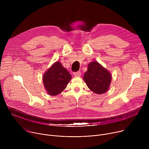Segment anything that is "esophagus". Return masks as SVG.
Segmentation results:
<instances>
[{
    "instance_id": "34e87169",
    "label": "esophagus",
    "mask_w": 149,
    "mask_h": 149,
    "mask_svg": "<svg viewBox=\"0 0 149 149\" xmlns=\"http://www.w3.org/2000/svg\"><path fill=\"white\" fill-rule=\"evenodd\" d=\"M74 75L75 77H80L81 76V72L80 71H77V72H74Z\"/></svg>"
}]
</instances>
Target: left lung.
<instances>
[{
    "label": "left lung",
    "mask_w": 149,
    "mask_h": 149,
    "mask_svg": "<svg viewBox=\"0 0 149 149\" xmlns=\"http://www.w3.org/2000/svg\"><path fill=\"white\" fill-rule=\"evenodd\" d=\"M83 79L93 92L101 94L108 90L111 76L108 70L97 62L93 61L88 64V70L85 72Z\"/></svg>",
    "instance_id": "1"
}]
</instances>
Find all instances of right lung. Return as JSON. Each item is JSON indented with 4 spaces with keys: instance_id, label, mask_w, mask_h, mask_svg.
Returning <instances> with one entry per match:
<instances>
[{
    "instance_id": "1",
    "label": "right lung",
    "mask_w": 149,
    "mask_h": 149,
    "mask_svg": "<svg viewBox=\"0 0 149 149\" xmlns=\"http://www.w3.org/2000/svg\"><path fill=\"white\" fill-rule=\"evenodd\" d=\"M71 79L69 72L59 62H56L43 77L45 89L51 95H56L64 90Z\"/></svg>"
}]
</instances>
